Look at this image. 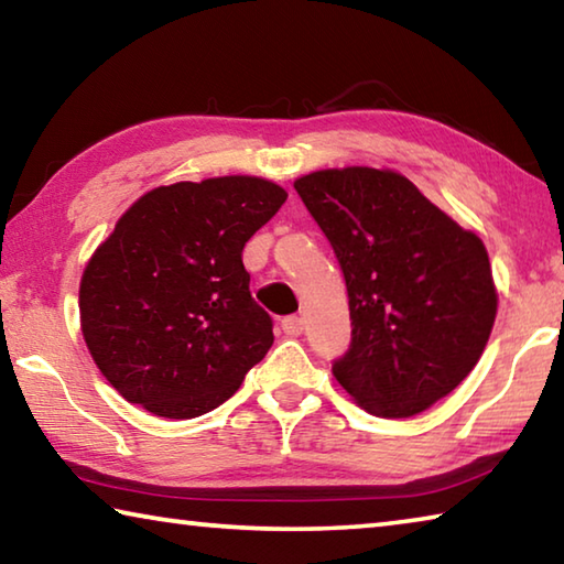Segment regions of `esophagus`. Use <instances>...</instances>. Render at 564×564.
<instances>
[{
	"mask_svg": "<svg viewBox=\"0 0 564 564\" xmlns=\"http://www.w3.org/2000/svg\"><path fill=\"white\" fill-rule=\"evenodd\" d=\"M281 328H283L285 336H291V338L301 336V333H303V318H299V316H285V318L281 321Z\"/></svg>",
	"mask_w": 564,
	"mask_h": 564,
	"instance_id": "obj_1",
	"label": "esophagus"
}]
</instances>
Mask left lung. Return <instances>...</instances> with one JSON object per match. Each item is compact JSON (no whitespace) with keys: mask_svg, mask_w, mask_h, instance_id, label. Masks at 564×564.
I'll list each match as a JSON object with an SVG mask.
<instances>
[{"mask_svg":"<svg viewBox=\"0 0 564 564\" xmlns=\"http://www.w3.org/2000/svg\"><path fill=\"white\" fill-rule=\"evenodd\" d=\"M348 289L350 346L333 376L378 417H410L463 383L488 346L498 293L473 231L388 169L295 178Z\"/></svg>","mask_w":564,"mask_h":564,"instance_id":"8db88e82","label":"left lung"}]
</instances>
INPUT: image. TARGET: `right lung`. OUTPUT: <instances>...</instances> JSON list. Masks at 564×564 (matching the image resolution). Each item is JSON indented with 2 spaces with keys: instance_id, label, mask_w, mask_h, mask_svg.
<instances>
[{
  "instance_id": "add662e5",
  "label": "right lung",
  "mask_w": 564,
  "mask_h": 564,
  "mask_svg": "<svg viewBox=\"0 0 564 564\" xmlns=\"http://www.w3.org/2000/svg\"><path fill=\"white\" fill-rule=\"evenodd\" d=\"M289 194L256 176L149 191L87 263L82 333L104 378L159 417H198L231 398L273 346L251 299L243 246Z\"/></svg>"
}]
</instances>
